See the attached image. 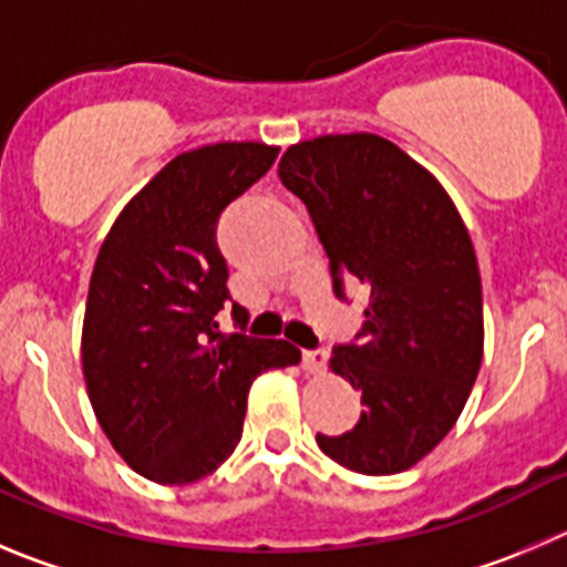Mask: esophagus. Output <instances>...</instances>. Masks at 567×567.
<instances>
[{"mask_svg": "<svg viewBox=\"0 0 567 567\" xmlns=\"http://www.w3.org/2000/svg\"><path fill=\"white\" fill-rule=\"evenodd\" d=\"M326 364H328V350H306L303 353V370L311 375H320L326 373Z\"/></svg>", "mask_w": 567, "mask_h": 567, "instance_id": "1", "label": "esophagus"}]
</instances>
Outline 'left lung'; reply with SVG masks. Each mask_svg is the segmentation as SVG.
<instances>
[{
  "mask_svg": "<svg viewBox=\"0 0 567 567\" xmlns=\"http://www.w3.org/2000/svg\"><path fill=\"white\" fill-rule=\"evenodd\" d=\"M278 177L315 223L333 292L361 284L370 295L359 344H339L328 361L361 390L364 412L317 445L361 476L409 471L454 429L482 368L471 234L442 183L375 133L292 144Z\"/></svg>",
  "mask_w": 567,
  "mask_h": 567,
  "instance_id": "obj_1",
  "label": "left lung"
}]
</instances>
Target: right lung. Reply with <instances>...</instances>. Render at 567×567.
Instances as JSON below:
<instances>
[{"instance_id": "add662e5", "label": "right lung", "mask_w": 567, "mask_h": 567, "mask_svg": "<svg viewBox=\"0 0 567 567\" xmlns=\"http://www.w3.org/2000/svg\"><path fill=\"white\" fill-rule=\"evenodd\" d=\"M278 147L219 142L172 158L107 230L91 272L83 379L116 454L155 484H192L241 440L247 392L292 368L287 339L219 333L230 300L217 219ZM236 320L247 311L234 303Z\"/></svg>"}]
</instances>
